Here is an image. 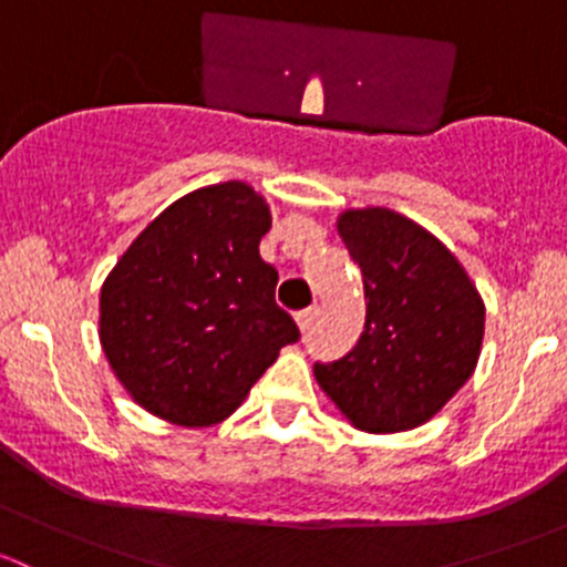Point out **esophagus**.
I'll list each match as a JSON object with an SVG mask.
<instances>
[{"instance_id":"1","label":"esophagus","mask_w":567,"mask_h":567,"mask_svg":"<svg viewBox=\"0 0 567 567\" xmlns=\"http://www.w3.org/2000/svg\"><path fill=\"white\" fill-rule=\"evenodd\" d=\"M316 316H318L316 307H307V310L296 312V323H299L301 331H307L312 326V320H316Z\"/></svg>"}]
</instances>
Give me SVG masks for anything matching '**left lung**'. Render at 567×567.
Segmentation results:
<instances>
[{"mask_svg":"<svg viewBox=\"0 0 567 567\" xmlns=\"http://www.w3.org/2000/svg\"><path fill=\"white\" fill-rule=\"evenodd\" d=\"M337 233L362 271L368 316L353 351L318 362L316 379L359 431H411L474 373L485 305L458 257L409 216L346 210Z\"/></svg>","mask_w":567,"mask_h":567,"instance_id":"1","label":"left lung"}]
</instances>
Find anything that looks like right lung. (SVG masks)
Listing matches in <instances>:
<instances>
[{"label": "right lung", "instance_id": "right-lung-1", "mask_svg": "<svg viewBox=\"0 0 567 567\" xmlns=\"http://www.w3.org/2000/svg\"><path fill=\"white\" fill-rule=\"evenodd\" d=\"M266 199L241 181L175 199L134 238L101 288L99 337L120 384L183 427L227 420L299 340L260 257Z\"/></svg>", "mask_w": 567, "mask_h": 567}]
</instances>
